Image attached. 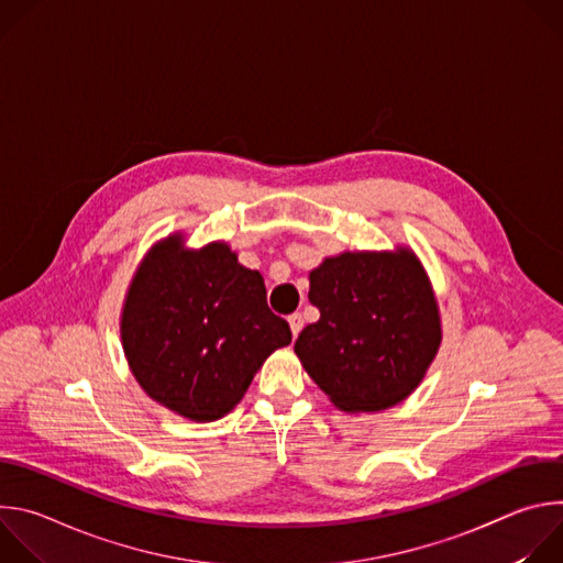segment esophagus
Segmentation results:
<instances>
[{
    "label": "esophagus",
    "instance_id": "34e87169",
    "mask_svg": "<svg viewBox=\"0 0 563 563\" xmlns=\"http://www.w3.org/2000/svg\"><path fill=\"white\" fill-rule=\"evenodd\" d=\"M287 320H289V328H291V336L296 339L300 334V330H302V316L300 313H291Z\"/></svg>",
    "mask_w": 563,
    "mask_h": 563
}]
</instances>
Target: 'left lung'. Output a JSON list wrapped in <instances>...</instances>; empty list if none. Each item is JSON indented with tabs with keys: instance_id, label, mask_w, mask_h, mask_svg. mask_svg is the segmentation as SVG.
Listing matches in <instances>:
<instances>
[{
	"instance_id": "obj_1",
	"label": "left lung",
	"mask_w": 563,
	"mask_h": 563,
	"mask_svg": "<svg viewBox=\"0 0 563 563\" xmlns=\"http://www.w3.org/2000/svg\"><path fill=\"white\" fill-rule=\"evenodd\" d=\"M309 302L320 318L298 334L294 352L341 412L398 406L441 347L430 276L406 245L325 258L309 272Z\"/></svg>"
}]
</instances>
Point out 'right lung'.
Here are the masks:
<instances>
[{"label":"right lung","instance_id":"obj_1","mask_svg":"<svg viewBox=\"0 0 563 563\" xmlns=\"http://www.w3.org/2000/svg\"><path fill=\"white\" fill-rule=\"evenodd\" d=\"M120 336L140 387L174 415H229L267 356L291 343L265 280L224 240L189 250L172 233L146 252L124 296Z\"/></svg>","mask_w":563,"mask_h":563}]
</instances>
